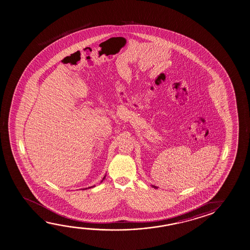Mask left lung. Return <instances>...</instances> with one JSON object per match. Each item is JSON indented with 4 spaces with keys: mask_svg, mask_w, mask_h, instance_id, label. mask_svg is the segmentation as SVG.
<instances>
[{
    "mask_svg": "<svg viewBox=\"0 0 250 250\" xmlns=\"http://www.w3.org/2000/svg\"><path fill=\"white\" fill-rule=\"evenodd\" d=\"M154 188H158V187H156V186H153Z\"/></svg>",
    "mask_w": 250,
    "mask_h": 250,
    "instance_id": "8db88e82",
    "label": "left lung"
}]
</instances>
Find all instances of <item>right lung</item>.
Here are the masks:
<instances>
[{"label":"right lung","mask_w":250,"mask_h":250,"mask_svg":"<svg viewBox=\"0 0 250 250\" xmlns=\"http://www.w3.org/2000/svg\"><path fill=\"white\" fill-rule=\"evenodd\" d=\"M104 178H103V179H104ZM92 187H94V186H92ZM92 187H89V188H92Z\"/></svg>","instance_id":"1"}]
</instances>
